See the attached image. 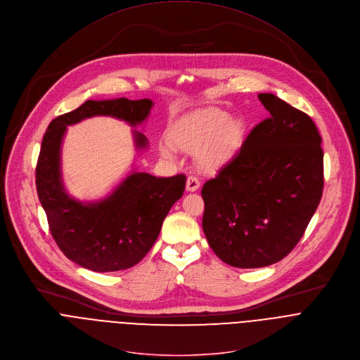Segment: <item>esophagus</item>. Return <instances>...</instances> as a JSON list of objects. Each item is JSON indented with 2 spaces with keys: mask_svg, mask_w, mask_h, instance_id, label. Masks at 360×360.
Listing matches in <instances>:
<instances>
[{
  "mask_svg": "<svg viewBox=\"0 0 360 360\" xmlns=\"http://www.w3.org/2000/svg\"><path fill=\"white\" fill-rule=\"evenodd\" d=\"M199 186H200V182L196 176H188V179H186V191L188 192H195L199 189Z\"/></svg>",
  "mask_w": 360,
  "mask_h": 360,
  "instance_id": "obj_1",
  "label": "esophagus"
}]
</instances>
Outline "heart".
Masks as SVG:
<instances>
[{"mask_svg": "<svg viewBox=\"0 0 360 360\" xmlns=\"http://www.w3.org/2000/svg\"><path fill=\"white\" fill-rule=\"evenodd\" d=\"M243 126L219 110H200L181 120L171 130L172 144L189 154H199L203 167L214 168L223 164L242 140ZM164 157H174V147L160 146Z\"/></svg>", "mask_w": 360, "mask_h": 360, "instance_id": "b5f03b06", "label": "heart"}]
</instances>
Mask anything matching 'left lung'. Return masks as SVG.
Instances as JSON below:
<instances>
[{"mask_svg":"<svg viewBox=\"0 0 360 360\" xmlns=\"http://www.w3.org/2000/svg\"><path fill=\"white\" fill-rule=\"evenodd\" d=\"M269 117L202 188V227L229 266L259 269L283 260L301 240L323 189L322 139L311 117L271 93Z\"/></svg>","mask_w":360,"mask_h":360,"instance_id":"1","label":"left lung"}]
</instances>
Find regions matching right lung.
<instances>
[{"label": "right lung", "mask_w": 360, "mask_h": 360, "mask_svg": "<svg viewBox=\"0 0 360 360\" xmlns=\"http://www.w3.org/2000/svg\"><path fill=\"white\" fill-rule=\"evenodd\" d=\"M153 100H87L76 110L52 120L41 144L37 191L49 230L62 253L76 264L96 271L126 270L140 263L154 246L164 219L182 198L186 176L157 178L133 171L105 198L82 202L65 189L60 169L62 141L68 126L94 115H110L137 127L147 120ZM137 150L148 141L133 130Z\"/></svg>", "instance_id": "obj_1"}]
</instances>
